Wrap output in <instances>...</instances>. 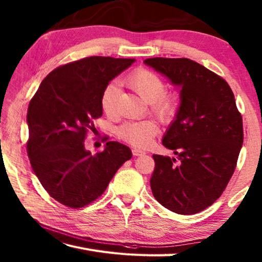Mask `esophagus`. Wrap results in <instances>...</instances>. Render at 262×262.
<instances>
[{"label":"esophagus","mask_w":262,"mask_h":262,"mask_svg":"<svg viewBox=\"0 0 262 262\" xmlns=\"http://www.w3.org/2000/svg\"><path fill=\"white\" fill-rule=\"evenodd\" d=\"M132 152H133V155H134V157H140V155L145 154V152L142 151V149H140V148H136V147L133 148Z\"/></svg>","instance_id":"esophagus-1"}]
</instances>
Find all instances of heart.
Returning a JSON list of instances; mask_svg holds the SVG:
<instances>
[{"mask_svg":"<svg viewBox=\"0 0 262 262\" xmlns=\"http://www.w3.org/2000/svg\"><path fill=\"white\" fill-rule=\"evenodd\" d=\"M125 84L140 98L149 103L152 114L161 121H169L177 111V99L172 93L165 92V85L160 77L146 69H138L125 79ZM116 88L108 84L101 93V108L103 113L111 115L115 111ZM159 128L151 120L129 121L121 125L118 135L127 143L137 147H147L157 136Z\"/></svg>","mask_w":262,"mask_h":262,"instance_id":"obj_1","label":"heart"}]
</instances>
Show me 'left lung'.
Instances as JSON below:
<instances>
[{"mask_svg":"<svg viewBox=\"0 0 262 262\" xmlns=\"http://www.w3.org/2000/svg\"><path fill=\"white\" fill-rule=\"evenodd\" d=\"M179 86L180 104L162 138L176 158L154 154L153 196L181 215L197 214L223 193L243 143L242 117L221 76L189 58L144 60Z\"/></svg>","mask_w":262,"mask_h":262,"instance_id":"left-lung-1","label":"left lung"}]
</instances>
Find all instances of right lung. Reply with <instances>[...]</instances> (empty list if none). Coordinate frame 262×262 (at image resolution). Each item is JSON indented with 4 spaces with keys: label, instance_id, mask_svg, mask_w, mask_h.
Returning <instances> with one entry per match:
<instances>
[{
    "label": "right lung",
    "instance_id": "right-lung-1",
    "mask_svg": "<svg viewBox=\"0 0 262 262\" xmlns=\"http://www.w3.org/2000/svg\"><path fill=\"white\" fill-rule=\"evenodd\" d=\"M135 59L92 56L51 72L28 107L31 168L45 190L57 202L80 208L99 198L130 148L107 142L92 155L84 146L86 132L102 116L103 89Z\"/></svg>",
    "mask_w": 262,
    "mask_h": 262
}]
</instances>
